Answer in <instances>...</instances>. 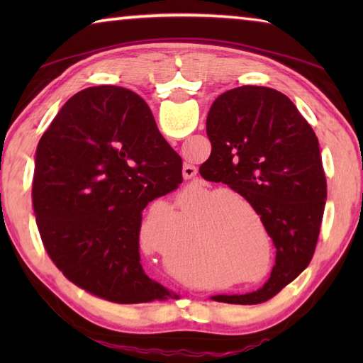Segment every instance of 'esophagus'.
Instances as JSON below:
<instances>
[{"mask_svg": "<svg viewBox=\"0 0 363 363\" xmlns=\"http://www.w3.org/2000/svg\"><path fill=\"white\" fill-rule=\"evenodd\" d=\"M182 176L184 179H194L196 176V168L192 167V164H186V167L182 168Z\"/></svg>", "mask_w": 363, "mask_h": 363, "instance_id": "1", "label": "esophagus"}]
</instances>
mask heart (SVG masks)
<instances>
[{
  "label": "heart",
  "instance_id": "1",
  "mask_svg": "<svg viewBox=\"0 0 363 363\" xmlns=\"http://www.w3.org/2000/svg\"><path fill=\"white\" fill-rule=\"evenodd\" d=\"M179 203L184 211H192L189 232H197L184 251L186 261L213 272L251 270L262 255L256 224L270 255L264 219L245 195L223 187L196 186L181 195Z\"/></svg>",
  "mask_w": 363,
  "mask_h": 363
}]
</instances>
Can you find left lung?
I'll return each instance as SVG.
<instances>
[{"mask_svg": "<svg viewBox=\"0 0 363 363\" xmlns=\"http://www.w3.org/2000/svg\"><path fill=\"white\" fill-rule=\"evenodd\" d=\"M211 155L203 179L227 184L253 201L277 248L266 285L214 301L259 304L274 298L309 266L327 201L315 133L285 94L264 86H240L220 94L208 112Z\"/></svg>", "mask_w": 363, "mask_h": 363, "instance_id": "8db88e82", "label": "left lung"}]
</instances>
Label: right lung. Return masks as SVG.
Returning <instances> with one entry per match:
<instances>
[{
    "mask_svg": "<svg viewBox=\"0 0 363 363\" xmlns=\"http://www.w3.org/2000/svg\"><path fill=\"white\" fill-rule=\"evenodd\" d=\"M182 182V158L143 97L120 86L72 96L35 153L33 211L49 257L72 284L110 303L173 296L144 272L143 210Z\"/></svg>",
    "mask_w": 363,
    "mask_h": 363,
    "instance_id": "1",
    "label": "right lung"
}]
</instances>
